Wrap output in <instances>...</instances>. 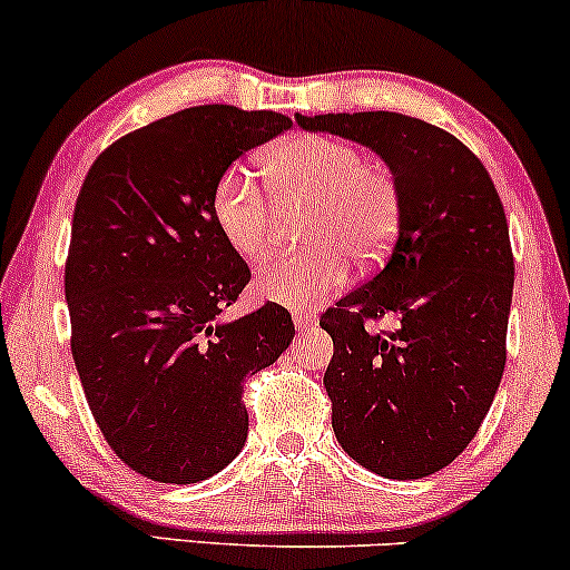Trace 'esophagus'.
Segmentation results:
<instances>
[{
	"mask_svg": "<svg viewBox=\"0 0 570 570\" xmlns=\"http://www.w3.org/2000/svg\"><path fill=\"white\" fill-rule=\"evenodd\" d=\"M294 326H297V332H307L316 326V316H311V313H294Z\"/></svg>",
	"mask_w": 570,
	"mask_h": 570,
	"instance_id": "obj_1",
	"label": "esophagus"
}]
</instances>
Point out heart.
Wrapping results in <instances>:
<instances>
[{"instance_id":"heart-1","label":"heart","mask_w":570,"mask_h":570,"mask_svg":"<svg viewBox=\"0 0 570 570\" xmlns=\"http://www.w3.org/2000/svg\"><path fill=\"white\" fill-rule=\"evenodd\" d=\"M263 171L281 206L311 200L303 238L313 246L281 254L259 267V299L292 311H311L348 276V258L375 263L396 235L399 195L391 174L364 163L348 141L297 136L263 155ZM214 222L238 257L259 259L278 227L276 203L252 171L230 168L214 189Z\"/></svg>"}]
</instances>
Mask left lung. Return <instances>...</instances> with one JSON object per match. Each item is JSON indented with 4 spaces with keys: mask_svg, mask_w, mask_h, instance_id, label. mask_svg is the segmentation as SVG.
<instances>
[{
    "mask_svg": "<svg viewBox=\"0 0 570 570\" xmlns=\"http://www.w3.org/2000/svg\"><path fill=\"white\" fill-rule=\"evenodd\" d=\"M381 155L399 195L391 257L322 316L340 448L389 480L453 463L485 421L503 364L514 259L485 166L448 130L399 112L294 117ZM396 312L400 330L364 323Z\"/></svg>",
    "mask_w": 570,
    "mask_h": 570,
    "instance_id": "left-lung-1",
    "label": "left lung"
}]
</instances>
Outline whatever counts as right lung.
Wrapping results in <instances>:
<instances>
[{
    "mask_svg": "<svg viewBox=\"0 0 570 570\" xmlns=\"http://www.w3.org/2000/svg\"><path fill=\"white\" fill-rule=\"evenodd\" d=\"M292 128L278 112L206 104L117 139L71 219V356L98 429L155 482L208 480L244 450V377L289 348V311H222L252 278L214 222V189L248 149Z\"/></svg>",
    "mask_w": 570,
    "mask_h": 570,
    "instance_id": "add662e5",
    "label": "right lung"
}]
</instances>
